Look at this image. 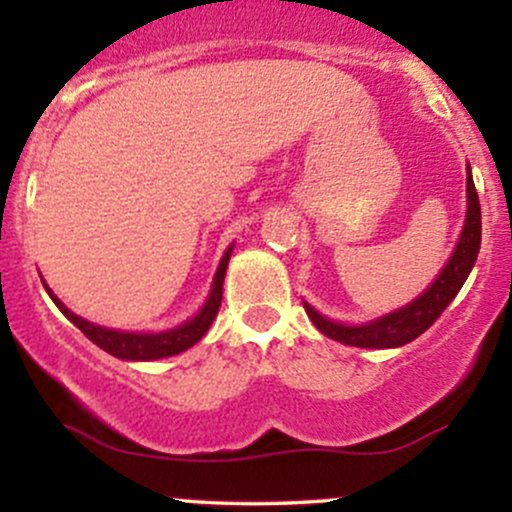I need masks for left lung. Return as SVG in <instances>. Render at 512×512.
<instances>
[{
    "label": "left lung",
    "instance_id": "obj_1",
    "mask_svg": "<svg viewBox=\"0 0 512 512\" xmlns=\"http://www.w3.org/2000/svg\"><path fill=\"white\" fill-rule=\"evenodd\" d=\"M479 245L481 207L477 187H474L472 180V170L467 166V219H464L462 236L457 240L455 252H452L448 264L440 269L436 281L416 301L395 310V313L378 317V320L363 322V325H342V322L327 320L325 315L317 313L313 305L308 303H303L305 313L313 320L317 330L325 334V337L334 339V342L361 346V349H395V346H404L414 342L419 334H424L452 303V298L460 293L462 284L467 281L469 272H472L474 262H477Z\"/></svg>",
    "mask_w": 512,
    "mask_h": 512
}]
</instances>
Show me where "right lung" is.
<instances>
[{
  "mask_svg": "<svg viewBox=\"0 0 512 512\" xmlns=\"http://www.w3.org/2000/svg\"><path fill=\"white\" fill-rule=\"evenodd\" d=\"M231 252H233V245L223 252L219 269H216V274H214V284H211L209 298H207V303L202 305V310H199L195 317H190L187 322H182V325L173 327V330H166V332H151V334L120 332V330H108V327H101V325H93V322L84 320V317L74 315L72 310H69L67 305H64L60 298L50 291V286L45 284V281H43V286H45V291L50 293V298L55 301L57 308L62 310L64 317H69V320H72L74 325L79 327V330L84 332L93 344L101 346V349L108 351L110 356L122 358V361H156V358H168V356L182 354V351H187L190 346H195L199 339L207 334L211 322H214V317L221 308L223 276H226V267H228V260H231Z\"/></svg>",
  "mask_w": 512,
  "mask_h": 512,
  "instance_id": "add662e5",
  "label": "right lung"
}]
</instances>
